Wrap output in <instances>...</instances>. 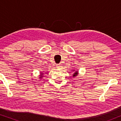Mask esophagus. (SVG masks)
Here are the masks:
<instances>
[{"label": "esophagus", "mask_w": 121, "mask_h": 121, "mask_svg": "<svg viewBox=\"0 0 121 121\" xmlns=\"http://www.w3.org/2000/svg\"><path fill=\"white\" fill-rule=\"evenodd\" d=\"M62 67V66H61V64H57V68H60Z\"/></svg>", "instance_id": "1"}]
</instances>
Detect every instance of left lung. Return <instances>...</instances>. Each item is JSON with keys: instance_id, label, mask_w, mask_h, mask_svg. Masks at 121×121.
Instances as JSON below:
<instances>
[{"instance_id": "1", "label": "left lung", "mask_w": 121, "mask_h": 121, "mask_svg": "<svg viewBox=\"0 0 121 121\" xmlns=\"http://www.w3.org/2000/svg\"><path fill=\"white\" fill-rule=\"evenodd\" d=\"M78 71H75V72L74 73L73 75V77H75L76 76L78 75Z\"/></svg>"}]
</instances>
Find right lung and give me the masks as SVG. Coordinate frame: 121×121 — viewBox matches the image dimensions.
I'll return each instance as SVG.
<instances>
[{"instance_id": "add662e5", "label": "right lung", "mask_w": 121, "mask_h": 121, "mask_svg": "<svg viewBox=\"0 0 121 121\" xmlns=\"http://www.w3.org/2000/svg\"><path fill=\"white\" fill-rule=\"evenodd\" d=\"M43 73H41V75H40L39 78H42V77H43Z\"/></svg>"}]
</instances>
